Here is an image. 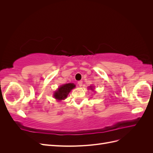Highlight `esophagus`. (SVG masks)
<instances>
[{
  "label": "esophagus",
  "mask_w": 153,
  "mask_h": 153,
  "mask_svg": "<svg viewBox=\"0 0 153 153\" xmlns=\"http://www.w3.org/2000/svg\"><path fill=\"white\" fill-rule=\"evenodd\" d=\"M78 84L80 87H81L82 85V81H78Z\"/></svg>",
  "instance_id": "1"
}]
</instances>
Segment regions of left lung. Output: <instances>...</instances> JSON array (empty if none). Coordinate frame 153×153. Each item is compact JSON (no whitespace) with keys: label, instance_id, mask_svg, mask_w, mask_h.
<instances>
[{"label":"left lung","instance_id":"left-lung-1","mask_svg":"<svg viewBox=\"0 0 153 153\" xmlns=\"http://www.w3.org/2000/svg\"><path fill=\"white\" fill-rule=\"evenodd\" d=\"M89 89H91L92 91H93V87H94L93 86H89Z\"/></svg>","mask_w":153,"mask_h":153}]
</instances>
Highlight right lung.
Here are the masks:
<instances>
[{
    "label": "right lung",
    "mask_w": 153,
    "mask_h": 153,
    "mask_svg": "<svg viewBox=\"0 0 153 153\" xmlns=\"http://www.w3.org/2000/svg\"><path fill=\"white\" fill-rule=\"evenodd\" d=\"M75 87V85L73 83H69V84L60 86L58 88V89L56 91H55L53 93L54 98L56 99L57 101L65 100L70 91Z\"/></svg>",
    "instance_id": "add662e5"
}]
</instances>
